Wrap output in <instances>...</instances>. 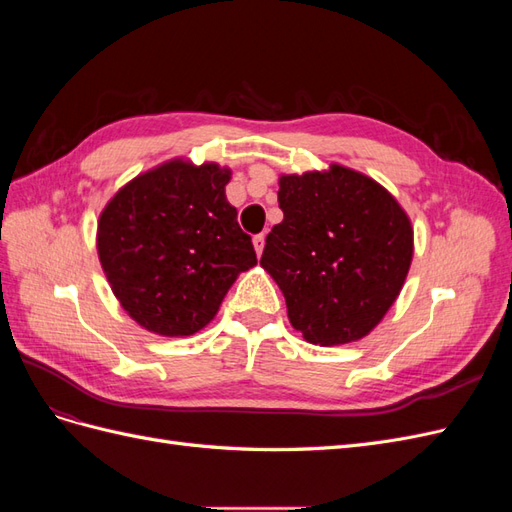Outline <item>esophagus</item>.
I'll return each mask as SVG.
<instances>
[{
    "mask_svg": "<svg viewBox=\"0 0 512 512\" xmlns=\"http://www.w3.org/2000/svg\"><path fill=\"white\" fill-rule=\"evenodd\" d=\"M252 243H254V250H256V254L260 256V254H262V250H265V235H256Z\"/></svg>",
    "mask_w": 512,
    "mask_h": 512,
    "instance_id": "34e87169",
    "label": "esophagus"
}]
</instances>
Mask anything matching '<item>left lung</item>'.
I'll return each instance as SVG.
<instances>
[{"label":"left lung","instance_id":"1","mask_svg":"<svg viewBox=\"0 0 512 512\" xmlns=\"http://www.w3.org/2000/svg\"><path fill=\"white\" fill-rule=\"evenodd\" d=\"M284 220L267 235L260 265L280 286L290 324L309 344L369 335L389 312L412 262V224L371 177L329 170L280 177Z\"/></svg>","mask_w":512,"mask_h":512}]
</instances>
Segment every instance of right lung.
Returning <instances> with one entry per match:
<instances>
[{
    "mask_svg": "<svg viewBox=\"0 0 512 512\" xmlns=\"http://www.w3.org/2000/svg\"><path fill=\"white\" fill-rule=\"evenodd\" d=\"M230 170L170 160L108 200L98 256L121 307L143 329L183 337L213 320L237 275L256 265L252 237L226 200Z\"/></svg>",
    "mask_w": 512,
    "mask_h": 512,
    "instance_id": "right-lung-1",
    "label": "right lung"
}]
</instances>
